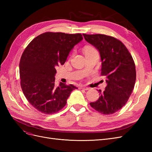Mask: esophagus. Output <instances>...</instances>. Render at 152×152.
I'll list each match as a JSON object with an SVG mask.
<instances>
[{
    "instance_id": "obj_1",
    "label": "esophagus",
    "mask_w": 152,
    "mask_h": 152,
    "mask_svg": "<svg viewBox=\"0 0 152 152\" xmlns=\"http://www.w3.org/2000/svg\"><path fill=\"white\" fill-rule=\"evenodd\" d=\"M80 88L82 89H84V90H89V87H86V86H82Z\"/></svg>"
}]
</instances>
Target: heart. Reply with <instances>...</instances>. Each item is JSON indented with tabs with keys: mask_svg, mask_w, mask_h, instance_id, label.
<instances>
[{
	"mask_svg": "<svg viewBox=\"0 0 152 152\" xmlns=\"http://www.w3.org/2000/svg\"><path fill=\"white\" fill-rule=\"evenodd\" d=\"M83 51H84V53L85 54V55L86 56V55H87V54H91L93 53L97 52V50H96V49L93 46H92V45H85V46L84 47Z\"/></svg>",
	"mask_w": 152,
	"mask_h": 152,
	"instance_id": "b5f03b06",
	"label": "heart"
}]
</instances>
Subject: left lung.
I'll return each instance as SVG.
<instances>
[{
  "label": "left lung",
  "mask_w": 152,
  "mask_h": 152,
  "mask_svg": "<svg viewBox=\"0 0 152 152\" xmlns=\"http://www.w3.org/2000/svg\"><path fill=\"white\" fill-rule=\"evenodd\" d=\"M83 35L87 42L99 51L102 61L101 75L104 76L107 83L103 93L98 91V99L90 105L102 114H113L126 104L134 89L136 79L134 61L126 45L113 37Z\"/></svg>",
  "instance_id": "8db88e82"
}]
</instances>
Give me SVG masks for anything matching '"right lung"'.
Here are the masks:
<instances>
[{
  "mask_svg": "<svg viewBox=\"0 0 152 152\" xmlns=\"http://www.w3.org/2000/svg\"><path fill=\"white\" fill-rule=\"evenodd\" d=\"M83 39L81 34L45 32L27 45L20 62V85L25 98L44 114H53L66 104L77 87L60 82L54 85L56 68L64 65L72 48Z\"/></svg>",
  "mask_w": 152,
  "mask_h": 152,
  "instance_id": "add662e5",
  "label": "right lung"
}]
</instances>
